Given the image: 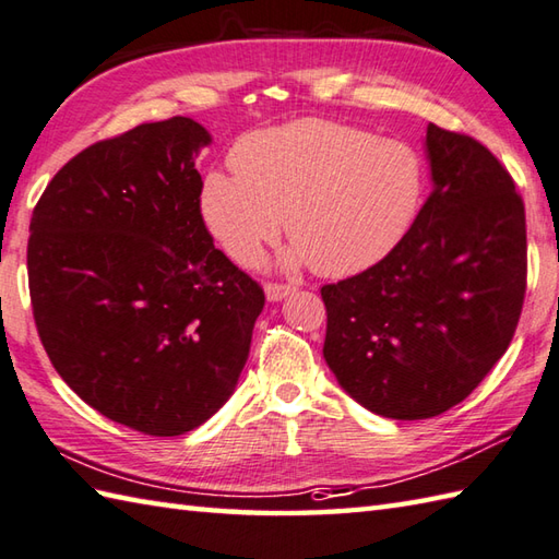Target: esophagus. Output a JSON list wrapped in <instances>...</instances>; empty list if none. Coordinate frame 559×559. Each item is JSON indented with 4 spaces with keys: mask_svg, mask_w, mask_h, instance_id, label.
<instances>
[{
    "mask_svg": "<svg viewBox=\"0 0 559 559\" xmlns=\"http://www.w3.org/2000/svg\"><path fill=\"white\" fill-rule=\"evenodd\" d=\"M294 289H296V287H292V284L270 282V284H265V296H267L270 304H275V301H282L284 296H289Z\"/></svg>",
    "mask_w": 559,
    "mask_h": 559,
    "instance_id": "esophagus-1",
    "label": "esophagus"
}]
</instances>
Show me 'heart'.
Listing matches in <instances>:
<instances>
[{
  "label": "heart",
  "mask_w": 559,
  "mask_h": 559,
  "mask_svg": "<svg viewBox=\"0 0 559 559\" xmlns=\"http://www.w3.org/2000/svg\"><path fill=\"white\" fill-rule=\"evenodd\" d=\"M234 176L210 174L202 216L234 263L253 267L282 219L296 243L289 265L323 277L373 267L403 241L425 192V164L401 140L333 120L304 118L246 134Z\"/></svg>",
  "instance_id": "heart-1"
}]
</instances>
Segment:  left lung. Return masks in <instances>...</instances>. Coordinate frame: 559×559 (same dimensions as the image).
<instances>
[{
	"label": "left lung",
	"mask_w": 559,
	"mask_h": 559,
	"mask_svg": "<svg viewBox=\"0 0 559 559\" xmlns=\"http://www.w3.org/2000/svg\"><path fill=\"white\" fill-rule=\"evenodd\" d=\"M431 192L405 238L361 275L325 284L323 357L371 413L427 419L502 359L526 294V214L507 168L429 122Z\"/></svg>",
	"instance_id": "left-lung-1"
}]
</instances>
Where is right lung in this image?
Masks as SVG:
<instances>
[{
    "label": "right lung",
    "instance_id": "right-lung-1",
    "mask_svg": "<svg viewBox=\"0 0 559 559\" xmlns=\"http://www.w3.org/2000/svg\"><path fill=\"white\" fill-rule=\"evenodd\" d=\"M190 118L144 122L67 162L33 210L28 289L64 383L152 437L200 427L236 391L265 294L200 214Z\"/></svg>",
    "mask_w": 559,
    "mask_h": 559
}]
</instances>
